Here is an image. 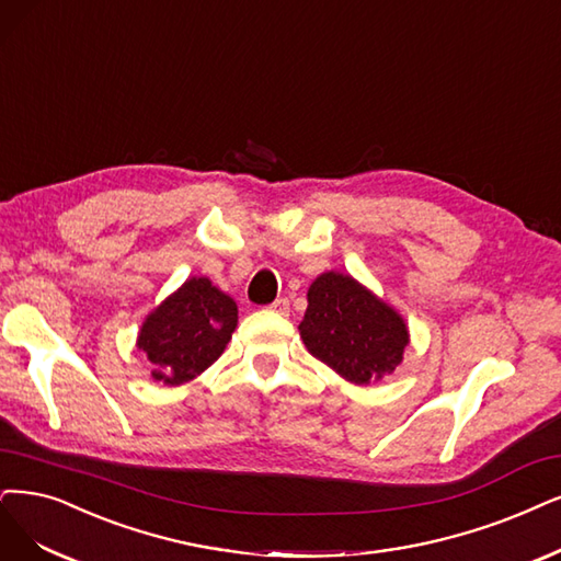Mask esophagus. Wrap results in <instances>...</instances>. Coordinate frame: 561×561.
<instances>
[{
    "label": "esophagus",
    "mask_w": 561,
    "mask_h": 561,
    "mask_svg": "<svg viewBox=\"0 0 561 561\" xmlns=\"http://www.w3.org/2000/svg\"><path fill=\"white\" fill-rule=\"evenodd\" d=\"M270 309H273V312H277V314H282V317H286L288 314V300L286 298H277L273 305H270Z\"/></svg>",
    "instance_id": "obj_1"
}]
</instances>
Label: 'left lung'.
<instances>
[{
    "label": "left lung",
    "instance_id": "obj_1",
    "mask_svg": "<svg viewBox=\"0 0 561 561\" xmlns=\"http://www.w3.org/2000/svg\"><path fill=\"white\" fill-rule=\"evenodd\" d=\"M307 302L300 337L309 354L346 381H379L402 363L404 321L356 279L325 273L309 286Z\"/></svg>",
    "mask_w": 561,
    "mask_h": 561
}]
</instances>
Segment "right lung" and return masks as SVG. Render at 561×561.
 Instances as JSON below:
<instances>
[{
	"instance_id": "1",
	"label": "right lung",
	"mask_w": 561,
	"mask_h": 561,
	"mask_svg": "<svg viewBox=\"0 0 561 561\" xmlns=\"http://www.w3.org/2000/svg\"><path fill=\"white\" fill-rule=\"evenodd\" d=\"M236 323V302L210 279L194 277L145 319L138 348L148 356L154 381L180 386L221 356Z\"/></svg>"
}]
</instances>
